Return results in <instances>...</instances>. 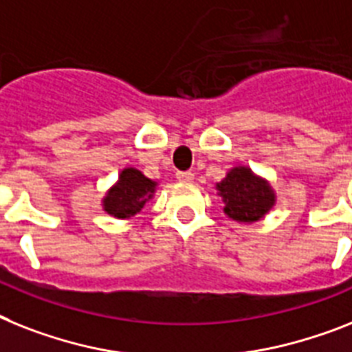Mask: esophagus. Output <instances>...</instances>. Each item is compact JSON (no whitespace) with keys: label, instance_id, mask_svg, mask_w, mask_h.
Segmentation results:
<instances>
[{"label":"esophagus","instance_id":"obj_1","mask_svg":"<svg viewBox=\"0 0 352 352\" xmlns=\"http://www.w3.org/2000/svg\"><path fill=\"white\" fill-rule=\"evenodd\" d=\"M176 178H178V182L188 183V182H192V179H194V174L192 173H178V174H176Z\"/></svg>","mask_w":352,"mask_h":352}]
</instances>
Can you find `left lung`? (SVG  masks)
<instances>
[{"label": "left lung", "instance_id": "8db88e82", "mask_svg": "<svg viewBox=\"0 0 352 352\" xmlns=\"http://www.w3.org/2000/svg\"><path fill=\"white\" fill-rule=\"evenodd\" d=\"M223 197L225 214L239 223H255L275 205V192L264 178L248 167H234L216 185Z\"/></svg>", "mask_w": 352, "mask_h": 352}]
</instances>
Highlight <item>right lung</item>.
<instances>
[{
	"label": "right lung",
	"instance_id": "right-lung-1",
	"mask_svg": "<svg viewBox=\"0 0 352 352\" xmlns=\"http://www.w3.org/2000/svg\"><path fill=\"white\" fill-rule=\"evenodd\" d=\"M156 185L153 179L145 178L135 167H127L120 173L118 182L107 190L102 199L104 210L118 219H129L144 208V205L155 196Z\"/></svg>",
	"mask_w": 352,
	"mask_h": 352
}]
</instances>
